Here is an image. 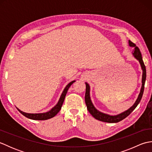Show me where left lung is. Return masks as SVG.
Returning <instances> with one entry per match:
<instances>
[{
    "label": "left lung",
    "mask_w": 152,
    "mask_h": 152,
    "mask_svg": "<svg viewBox=\"0 0 152 152\" xmlns=\"http://www.w3.org/2000/svg\"><path fill=\"white\" fill-rule=\"evenodd\" d=\"M129 46L131 47H134L133 55V56L136 58L138 61H139L142 69V88L140 89V92L139 93V95H138V96L136 102H134V104L129 109H128L127 110L122 112L118 115H110L104 114V113L99 112L95 108V106H93V103L91 102V98H90L89 85L88 83H86V95H85V101L87 106V108H88L90 114H91L96 119H98L99 121H101L103 122H107V123H118L119 121L123 120V119H125V118H127V116L134 110L135 108L137 106V105L139 104L140 100L142 97V95L144 90L145 81H146V66H145L144 63L143 62L142 57V54L140 53L139 48H138L137 46H136V45H135L133 42H132L130 40H129Z\"/></svg>",
    "instance_id": "8db88e82"
}]
</instances>
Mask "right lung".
I'll return each instance as SVG.
<instances>
[{"mask_svg":"<svg viewBox=\"0 0 152 152\" xmlns=\"http://www.w3.org/2000/svg\"><path fill=\"white\" fill-rule=\"evenodd\" d=\"M74 82H75V80L70 82L69 84L66 86V88L64 89V91H63L62 94H61L60 96V99L59 100V101H58L57 104L53 108H51L50 111L45 113H40V114H28V113H25L24 112H22L18 108L17 109L21 114L25 116V117L27 118H29L31 119H34V120H46V119L53 118L54 116L60 111L61 107H62L64 98H65V96L66 95V93L68 91V89H69L70 86L72 85Z\"/></svg>","mask_w":152,"mask_h":152,"instance_id":"add662e5","label":"right lung"}]
</instances>
